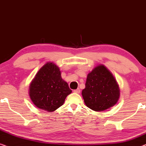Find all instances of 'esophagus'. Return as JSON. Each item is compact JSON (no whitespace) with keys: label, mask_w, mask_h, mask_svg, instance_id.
Masks as SVG:
<instances>
[{"label":"esophagus","mask_w":146,"mask_h":146,"mask_svg":"<svg viewBox=\"0 0 146 146\" xmlns=\"http://www.w3.org/2000/svg\"><path fill=\"white\" fill-rule=\"evenodd\" d=\"M73 92H74V93H80V92H81V90H80L79 89H77L74 90Z\"/></svg>","instance_id":"1"}]
</instances>
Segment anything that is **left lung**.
<instances>
[{"label":"left lung","mask_w":146,"mask_h":146,"mask_svg":"<svg viewBox=\"0 0 146 146\" xmlns=\"http://www.w3.org/2000/svg\"><path fill=\"white\" fill-rule=\"evenodd\" d=\"M82 95L89 108L102 111L115 105L120 90L112 73L104 65H99L88 74Z\"/></svg>","instance_id":"left-lung-1"}]
</instances>
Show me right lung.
I'll return each mask as SVG.
<instances>
[{
    "mask_svg": "<svg viewBox=\"0 0 146 146\" xmlns=\"http://www.w3.org/2000/svg\"><path fill=\"white\" fill-rule=\"evenodd\" d=\"M71 92L68 84L61 78L59 67L52 63H47L33 79L29 94L37 107L52 112L63 105Z\"/></svg>",
    "mask_w": 146,
    "mask_h": 146,
    "instance_id": "right-lung-1",
    "label": "right lung"
}]
</instances>
